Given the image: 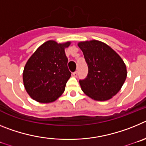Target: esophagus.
Here are the masks:
<instances>
[{"instance_id":"34e87169","label":"esophagus","mask_w":146,"mask_h":146,"mask_svg":"<svg viewBox=\"0 0 146 146\" xmlns=\"http://www.w3.org/2000/svg\"><path fill=\"white\" fill-rule=\"evenodd\" d=\"M72 75L74 76V77H77V71H76V72H73V73H72Z\"/></svg>"}]
</instances>
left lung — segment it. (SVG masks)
Masks as SVG:
<instances>
[{"label": "left lung", "instance_id": "1", "mask_svg": "<svg viewBox=\"0 0 146 146\" xmlns=\"http://www.w3.org/2000/svg\"><path fill=\"white\" fill-rule=\"evenodd\" d=\"M88 67L84 80L79 81L82 91L96 101L110 99L121 90L127 72L124 62L115 51L97 40L78 43Z\"/></svg>", "mask_w": 146, "mask_h": 146}]
</instances>
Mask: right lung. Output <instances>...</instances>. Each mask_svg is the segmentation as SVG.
<instances>
[{
  "mask_svg": "<svg viewBox=\"0 0 146 146\" xmlns=\"http://www.w3.org/2000/svg\"><path fill=\"white\" fill-rule=\"evenodd\" d=\"M71 42L58 44L50 40L42 44L30 57L23 70V79L27 93L41 103L55 101L64 92L71 77L65 48Z\"/></svg>",
  "mask_w": 146,
  "mask_h": 146,
  "instance_id": "add662e5",
  "label": "right lung"
}]
</instances>
